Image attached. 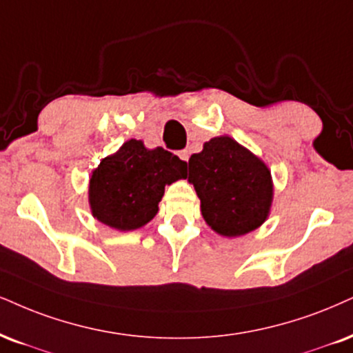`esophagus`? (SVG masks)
<instances>
[{
    "instance_id": "esophagus-1",
    "label": "esophagus",
    "mask_w": 353,
    "mask_h": 353,
    "mask_svg": "<svg viewBox=\"0 0 353 353\" xmlns=\"http://www.w3.org/2000/svg\"><path fill=\"white\" fill-rule=\"evenodd\" d=\"M178 157H180V159L183 160V162H188V159H190V152H188V150H181L180 154H178Z\"/></svg>"
}]
</instances>
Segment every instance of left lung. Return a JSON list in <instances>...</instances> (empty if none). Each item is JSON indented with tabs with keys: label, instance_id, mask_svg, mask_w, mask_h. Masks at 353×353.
Here are the masks:
<instances>
[{
	"label": "left lung",
	"instance_id": "1",
	"mask_svg": "<svg viewBox=\"0 0 353 353\" xmlns=\"http://www.w3.org/2000/svg\"><path fill=\"white\" fill-rule=\"evenodd\" d=\"M188 181L206 224L223 237H241L268 219L273 180L268 165L230 136L204 142L188 160Z\"/></svg>",
	"mask_w": 353,
	"mask_h": 353
}]
</instances>
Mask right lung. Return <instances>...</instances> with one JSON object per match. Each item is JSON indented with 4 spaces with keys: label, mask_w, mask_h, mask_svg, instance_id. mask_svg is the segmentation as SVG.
Returning <instances> with one entry per match:
<instances>
[{
    "label": "right lung",
    "mask_w": 353,
    "mask_h": 353,
    "mask_svg": "<svg viewBox=\"0 0 353 353\" xmlns=\"http://www.w3.org/2000/svg\"><path fill=\"white\" fill-rule=\"evenodd\" d=\"M185 172L186 162L176 155L130 139L91 172V214L121 232L141 229L159 212L165 186L185 178Z\"/></svg>",
    "instance_id": "obj_1"
}]
</instances>
